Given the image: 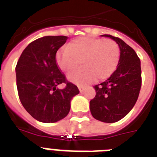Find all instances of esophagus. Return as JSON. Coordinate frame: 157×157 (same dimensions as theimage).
I'll use <instances>...</instances> for the list:
<instances>
[{"instance_id": "obj_1", "label": "esophagus", "mask_w": 157, "mask_h": 157, "mask_svg": "<svg viewBox=\"0 0 157 157\" xmlns=\"http://www.w3.org/2000/svg\"><path fill=\"white\" fill-rule=\"evenodd\" d=\"M78 90H79L80 92H83V90H84V86H83V85H78Z\"/></svg>"}]
</instances>
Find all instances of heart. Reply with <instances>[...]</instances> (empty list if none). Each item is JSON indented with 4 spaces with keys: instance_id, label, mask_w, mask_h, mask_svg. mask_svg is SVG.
<instances>
[{
    "instance_id": "b5f03b06",
    "label": "heart",
    "mask_w": 157,
    "mask_h": 157,
    "mask_svg": "<svg viewBox=\"0 0 157 157\" xmlns=\"http://www.w3.org/2000/svg\"><path fill=\"white\" fill-rule=\"evenodd\" d=\"M59 67L66 73L78 63L83 68L71 73L67 78L78 84L90 83L97 78L105 80L116 70L121 59V48L115 40L81 36L63 47L56 55Z\"/></svg>"
}]
</instances>
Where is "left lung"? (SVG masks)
I'll use <instances>...</instances> for the list:
<instances>
[{
	"label": "left lung",
	"instance_id": "left-lung-1",
	"mask_svg": "<svg viewBox=\"0 0 157 157\" xmlns=\"http://www.w3.org/2000/svg\"><path fill=\"white\" fill-rule=\"evenodd\" d=\"M121 48L116 70L105 82L94 86L95 97L90 100L93 117L105 123L121 121L132 109L141 87L140 60L132 48L119 37L109 34Z\"/></svg>",
	"mask_w": 157,
	"mask_h": 157
}]
</instances>
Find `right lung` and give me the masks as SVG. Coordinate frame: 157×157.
<instances>
[{"mask_svg": "<svg viewBox=\"0 0 157 157\" xmlns=\"http://www.w3.org/2000/svg\"><path fill=\"white\" fill-rule=\"evenodd\" d=\"M67 39L66 36H46L24 49L16 66L17 87L21 105L34 119L54 123L70 110V101L79 93L67 81L56 60V53ZM65 83L63 90L56 88Z\"/></svg>", "mask_w": 157, "mask_h": 157, "instance_id": "right-lung-1", "label": "right lung"}]
</instances>
